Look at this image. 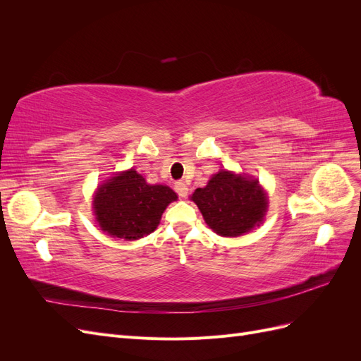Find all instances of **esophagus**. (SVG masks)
<instances>
[{
	"label": "esophagus",
	"mask_w": 361,
	"mask_h": 361,
	"mask_svg": "<svg viewBox=\"0 0 361 361\" xmlns=\"http://www.w3.org/2000/svg\"><path fill=\"white\" fill-rule=\"evenodd\" d=\"M174 190L180 195V197H187L188 195V187L183 182H176L174 183Z\"/></svg>",
	"instance_id": "esophagus-1"
}]
</instances>
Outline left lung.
Wrapping results in <instances>:
<instances>
[{
  "instance_id": "left-lung-1",
  "label": "left lung",
  "mask_w": 361,
  "mask_h": 361,
  "mask_svg": "<svg viewBox=\"0 0 361 361\" xmlns=\"http://www.w3.org/2000/svg\"><path fill=\"white\" fill-rule=\"evenodd\" d=\"M192 202L199 206L206 224L221 236H239L262 223L267 197L256 179L221 170L204 188H197Z\"/></svg>"
}]
</instances>
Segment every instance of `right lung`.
Returning a JSON list of instances; mask_svg holds the SVG:
<instances>
[{
	"label": "right lung",
	"mask_w": 361,
	"mask_h": 361,
	"mask_svg": "<svg viewBox=\"0 0 361 361\" xmlns=\"http://www.w3.org/2000/svg\"><path fill=\"white\" fill-rule=\"evenodd\" d=\"M176 199L171 188L149 185L130 169L101 185L93 206L104 232L133 241L154 232L164 209Z\"/></svg>",
	"instance_id": "obj_1"
}]
</instances>
